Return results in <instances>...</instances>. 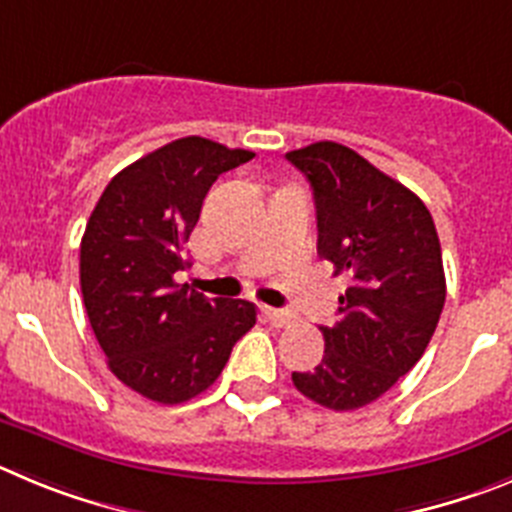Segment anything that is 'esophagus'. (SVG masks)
I'll return each instance as SVG.
<instances>
[{
  "mask_svg": "<svg viewBox=\"0 0 512 512\" xmlns=\"http://www.w3.org/2000/svg\"><path fill=\"white\" fill-rule=\"evenodd\" d=\"M265 316L273 326H288L296 321V313L285 311V308H265Z\"/></svg>",
  "mask_w": 512,
  "mask_h": 512,
  "instance_id": "34e87169",
  "label": "esophagus"
}]
</instances>
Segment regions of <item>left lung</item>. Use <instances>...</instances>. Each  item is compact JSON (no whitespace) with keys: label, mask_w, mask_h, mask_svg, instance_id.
<instances>
[{"label":"left lung","mask_w":512,"mask_h":512,"mask_svg":"<svg viewBox=\"0 0 512 512\" xmlns=\"http://www.w3.org/2000/svg\"><path fill=\"white\" fill-rule=\"evenodd\" d=\"M285 158L308 178L319 255L347 275L324 357L293 372L298 393L354 411L388 393L426 352L446 298L434 219L403 183L339 142H313Z\"/></svg>","instance_id":"8db88e82"}]
</instances>
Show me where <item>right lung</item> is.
<instances>
[{"instance_id": "right-lung-1", "label": "right lung", "mask_w": 512, "mask_h": 512, "mask_svg": "<svg viewBox=\"0 0 512 512\" xmlns=\"http://www.w3.org/2000/svg\"><path fill=\"white\" fill-rule=\"evenodd\" d=\"M255 158L181 137L109 181L81 239V293L107 365L135 393L186 403L214 385L257 321L250 301L206 298L173 275L216 178Z\"/></svg>"}]
</instances>
